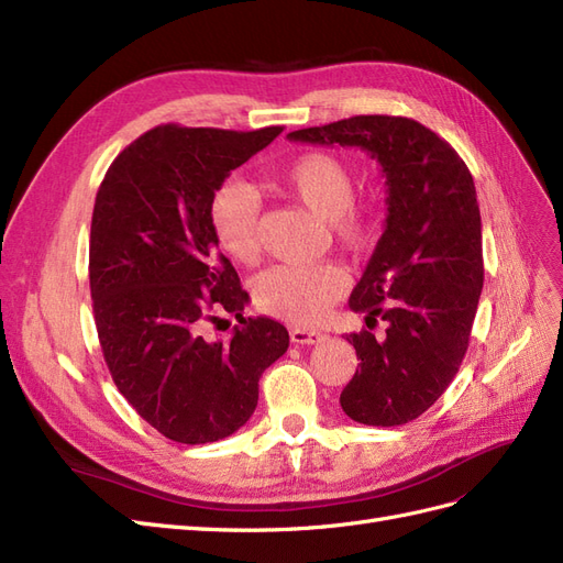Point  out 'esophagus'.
Returning <instances> with one entry per match:
<instances>
[{"mask_svg":"<svg viewBox=\"0 0 563 563\" xmlns=\"http://www.w3.org/2000/svg\"><path fill=\"white\" fill-rule=\"evenodd\" d=\"M321 340H327V333L314 331V329H291L294 345H319Z\"/></svg>","mask_w":563,"mask_h":563,"instance_id":"34e87169","label":"esophagus"}]
</instances>
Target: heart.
<instances>
[{
	"label": "heart",
	"mask_w": 563,
	"mask_h": 563,
	"mask_svg": "<svg viewBox=\"0 0 563 563\" xmlns=\"http://www.w3.org/2000/svg\"><path fill=\"white\" fill-rule=\"evenodd\" d=\"M272 187L298 201L350 251L366 246L373 232L371 211L354 197L350 166L329 152H305L269 178ZM211 228L232 261L253 265L261 255V199L249 185L228 180L211 197ZM345 272L331 263L282 265L255 279L253 302L269 317L314 323L345 294Z\"/></svg>",
	"instance_id": "obj_1"
}]
</instances>
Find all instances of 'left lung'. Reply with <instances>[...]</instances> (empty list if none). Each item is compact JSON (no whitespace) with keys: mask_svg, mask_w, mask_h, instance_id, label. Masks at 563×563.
<instances>
[{"mask_svg":"<svg viewBox=\"0 0 563 563\" xmlns=\"http://www.w3.org/2000/svg\"><path fill=\"white\" fill-rule=\"evenodd\" d=\"M362 147L383 168L385 232L350 296V310L385 333H350L362 360L340 395L362 424L411 422L444 395L467 352L484 286L482 216L470 168L416 119L360 114L286 135Z\"/></svg>","mask_w":563,"mask_h":563,"instance_id":"1","label":"left lung"}]
</instances>
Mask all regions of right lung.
Listing matches in <instances>:
<instances>
[{
    "instance_id": "1",
    "label": "right lung",
    "mask_w": 563,
    "mask_h": 563,
    "mask_svg": "<svg viewBox=\"0 0 563 563\" xmlns=\"http://www.w3.org/2000/svg\"><path fill=\"white\" fill-rule=\"evenodd\" d=\"M282 133L150 129L110 164L91 218L93 317L117 389L178 444L234 434L258 406V380L288 347L279 321L243 319L228 341L200 335L249 294L218 253L211 197Z\"/></svg>"
}]
</instances>
